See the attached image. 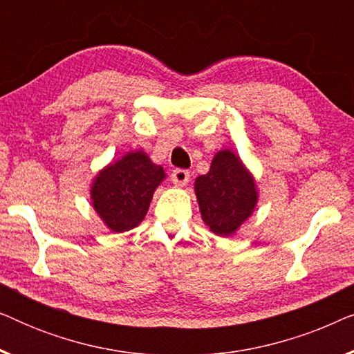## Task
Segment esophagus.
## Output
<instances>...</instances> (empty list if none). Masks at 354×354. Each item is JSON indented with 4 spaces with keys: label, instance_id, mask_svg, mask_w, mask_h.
<instances>
[{
    "label": "esophagus",
    "instance_id": "34e87169",
    "mask_svg": "<svg viewBox=\"0 0 354 354\" xmlns=\"http://www.w3.org/2000/svg\"><path fill=\"white\" fill-rule=\"evenodd\" d=\"M188 178H190V172H188L187 169H176V171L172 172V182L176 183V185H187Z\"/></svg>",
    "mask_w": 354,
    "mask_h": 354
}]
</instances>
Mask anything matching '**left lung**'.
Segmentation results:
<instances>
[{
  "instance_id": "obj_1",
  "label": "left lung",
  "mask_w": 354,
  "mask_h": 354,
  "mask_svg": "<svg viewBox=\"0 0 354 354\" xmlns=\"http://www.w3.org/2000/svg\"><path fill=\"white\" fill-rule=\"evenodd\" d=\"M195 193L203 221L221 236L234 234L251 216L258 201L253 177L229 149L217 153L209 172L196 178Z\"/></svg>"
}]
</instances>
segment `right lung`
<instances>
[{"instance_id": "add662e5", "label": "right lung", "mask_w": 354, "mask_h": 354, "mask_svg": "<svg viewBox=\"0 0 354 354\" xmlns=\"http://www.w3.org/2000/svg\"><path fill=\"white\" fill-rule=\"evenodd\" d=\"M164 176L143 151L129 153L96 176L91 205L113 232L130 230L143 221Z\"/></svg>"}]
</instances>
